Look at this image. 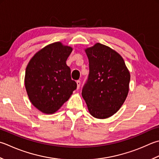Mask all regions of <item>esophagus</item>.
Instances as JSON below:
<instances>
[{
	"instance_id": "1",
	"label": "esophagus",
	"mask_w": 159,
	"mask_h": 159,
	"mask_svg": "<svg viewBox=\"0 0 159 159\" xmlns=\"http://www.w3.org/2000/svg\"><path fill=\"white\" fill-rule=\"evenodd\" d=\"M76 84H77V89H79V88H80V80H77Z\"/></svg>"
}]
</instances>
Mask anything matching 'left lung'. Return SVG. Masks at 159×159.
Instances as JSON below:
<instances>
[{
    "label": "left lung",
    "mask_w": 159,
    "mask_h": 159,
    "mask_svg": "<svg viewBox=\"0 0 159 159\" xmlns=\"http://www.w3.org/2000/svg\"><path fill=\"white\" fill-rule=\"evenodd\" d=\"M89 73L82 96L90 114L107 119L117 112L128 94L130 74L122 57L101 44L85 49Z\"/></svg>",
    "instance_id": "1"
}]
</instances>
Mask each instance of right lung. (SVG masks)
Here are the masks:
<instances>
[{
	"mask_svg": "<svg viewBox=\"0 0 159 159\" xmlns=\"http://www.w3.org/2000/svg\"><path fill=\"white\" fill-rule=\"evenodd\" d=\"M71 52V47L56 42L36 53L27 65L25 85L28 97L43 113L58 111L76 89L66 64Z\"/></svg>",
	"mask_w": 159,
	"mask_h": 159,
	"instance_id": "right-lung-1",
	"label": "right lung"
}]
</instances>
